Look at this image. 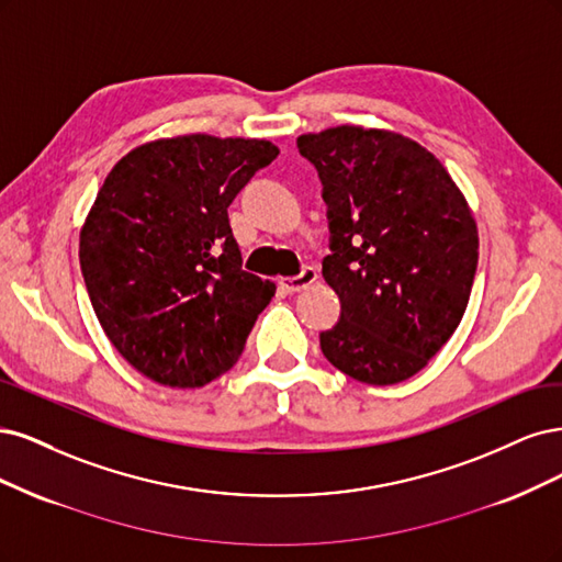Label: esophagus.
Instances as JSON below:
<instances>
[{"label":"esophagus","mask_w":562,"mask_h":562,"mask_svg":"<svg viewBox=\"0 0 562 562\" xmlns=\"http://www.w3.org/2000/svg\"><path fill=\"white\" fill-rule=\"evenodd\" d=\"M313 282H317V270L313 266H307L301 270V276H294V278H282L280 280V286L284 289L286 294H296V292H303V289L311 286Z\"/></svg>","instance_id":"1"}]
</instances>
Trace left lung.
<instances>
[{"mask_svg": "<svg viewBox=\"0 0 562 562\" xmlns=\"http://www.w3.org/2000/svg\"><path fill=\"white\" fill-rule=\"evenodd\" d=\"M296 144L329 207L322 276L340 319L319 334L322 352L359 383H402L467 311L479 263L472 207L437 156L394 131L346 123Z\"/></svg>", "mask_w": 562, "mask_h": 562, "instance_id": "left-lung-1", "label": "left lung"}]
</instances>
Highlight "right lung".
<instances>
[{"mask_svg":"<svg viewBox=\"0 0 562 562\" xmlns=\"http://www.w3.org/2000/svg\"><path fill=\"white\" fill-rule=\"evenodd\" d=\"M280 149L191 133L139 144L104 177L79 261L106 338L142 375L203 387L240 359L276 282L243 270L228 205Z\"/></svg>","mask_w":562,"mask_h":562,"instance_id":"1","label":"right lung"}]
</instances>
